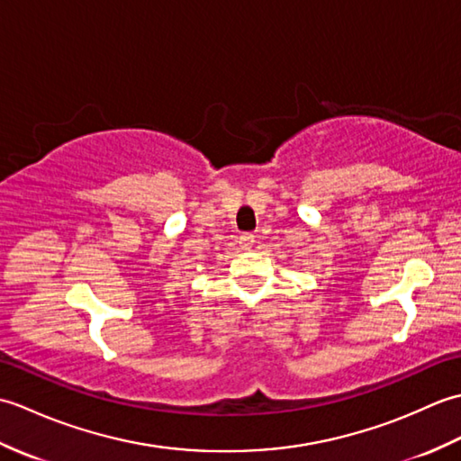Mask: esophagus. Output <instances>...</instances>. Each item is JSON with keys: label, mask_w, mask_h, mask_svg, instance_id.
<instances>
[{"label": "esophagus", "mask_w": 461, "mask_h": 461, "mask_svg": "<svg viewBox=\"0 0 461 461\" xmlns=\"http://www.w3.org/2000/svg\"><path fill=\"white\" fill-rule=\"evenodd\" d=\"M253 241H256V236H253V233H241L240 236V246L243 249H249L253 246Z\"/></svg>", "instance_id": "obj_1"}]
</instances>
